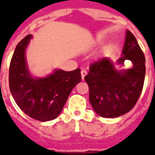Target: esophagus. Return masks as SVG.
<instances>
[{"instance_id": "obj_1", "label": "esophagus", "mask_w": 155, "mask_h": 155, "mask_svg": "<svg viewBox=\"0 0 155 155\" xmlns=\"http://www.w3.org/2000/svg\"><path fill=\"white\" fill-rule=\"evenodd\" d=\"M87 75V71L85 70H82L81 71V76H82V80H84V76L85 75Z\"/></svg>"}]
</instances>
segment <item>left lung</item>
Wrapping results in <instances>:
<instances>
[{"label": "left lung", "mask_w": 155, "mask_h": 155, "mask_svg": "<svg viewBox=\"0 0 155 155\" xmlns=\"http://www.w3.org/2000/svg\"><path fill=\"white\" fill-rule=\"evenodd\" d=\"M130 60V69L117 70L108 58H103L89 67L84 77L89 87V101L94 111L104 118H114L130 112L142 93L146 74V59L136 38L126 30L120 58L117 64Z\"/></svg>", "instance_id": "left-lung-1"}]
</instances>
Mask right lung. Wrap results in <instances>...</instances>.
Returning a JSON list of instances; mask_svg holds the SVG:
<instances>
[{
    "label": "right lung",
    "mask_w": 155,
    "mask_h": 155,
    "mask_svg": "<svg viewBox=\"0 0 155 155\" xmlns=\"http://www.w3.org/2000/svg\"><path fill=\"white\" fill-rule=\"evenodd\" d=\"M31 38L32 35H27L16 47L9 65V89L18 107L26 115L48 121L60 114L73 87L81 81L80 69L71 71L55 69L46 77H34L25 58V50Z\"/></svg>",
    "instance_id": "1"
}]
</instances>
